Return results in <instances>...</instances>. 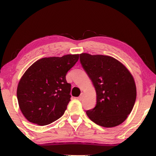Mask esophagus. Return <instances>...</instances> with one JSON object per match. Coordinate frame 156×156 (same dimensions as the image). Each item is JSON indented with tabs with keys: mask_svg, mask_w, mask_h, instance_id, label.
<instances>
[{
	"mask_svg": "<svg viewBox=\"0 0 156 156\" xmlns=\"http://www.w3.org/2000/svg\"><path fill=\"white\" fill-rule=\"evenodd\" d=\"M83 98H84V94L82 93V94H81V95L80 96V97H78V99L80 100V101H82V100L83 99Z\"/></svg>",
	"mask_w": 156,
	"mask_h": 156,
	"instance_id": "34e87169",
	"label": "esophagus"
}]
</instances>
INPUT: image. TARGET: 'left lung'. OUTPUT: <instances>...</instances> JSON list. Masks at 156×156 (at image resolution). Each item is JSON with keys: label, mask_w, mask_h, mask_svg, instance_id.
<instances>
[{"label": "left lung", "mask_w": 156, "mask_h": 156, "mask_svg": "<svg viewBox=\"0 0 156 156\" xmlns=\"http://www.w3.org/2000/svg\"><path fill=\"white\" fill-rule=\"evenodd\" d=\"M80 62L97 94V104L87 111V116L105 128L120 125L131 112L136 99L131 73L121 62L107 55L82 53Z\"/></svg>", "instance_id": "1"}]
</instances>
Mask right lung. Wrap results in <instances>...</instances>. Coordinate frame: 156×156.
I'll use <instances>...</instances> for the list:
<instances>
[{"label":"right lung","instance_id":"obj_1","mask_svg":"<svg viewBox=\"0 0 156 156\" xmlns=\"http://www.w3.org/2000/svg\"><path fill=\"white\" fill-rule=\"evenodd\" d=\"M79 57L76 54L44 57L25 71L19 81L17 98L27 121L45 126L62 116L71 97V84L66 74Z\"/></svg>","mask_w":156,"mask_h":156}]
</instances>
